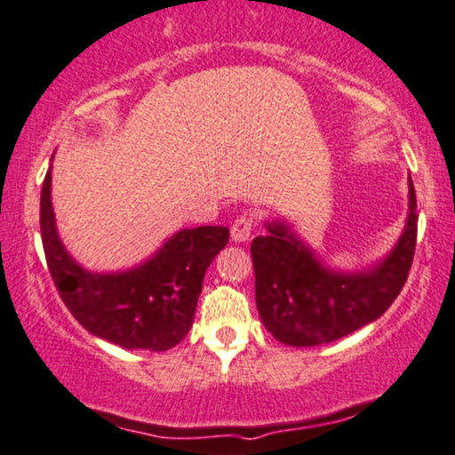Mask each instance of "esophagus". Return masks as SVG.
I'll return each instance as SVG.
<instances>
[{"label":"esophagus","mask_w":455,"mask_h":455,"mask_svg":"<svg viewBox=\"0 0 455 455\" xmlns=\"http://www.w3.org/2000/svg\"><path fill=\"white\" fill-rule=\"evenodd\" d=\"M253 227H256V220H253V216H250V214L237 216V220L231 224V237H233L235 243H245V241H250L251 233H253Z\"/></svg>","instance_id":"esophagus-1"}]
</instances>
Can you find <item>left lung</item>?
<instances>
[{"label":"left lung","mask_w":455,"mask_h":455,"mask_svg":"<svg viewBox=\"0 0 455 455\" xmlns=\"http://www.w3.org/2000/svg\"><path fill=\"white\" fill-rule=\"evenodd\" d=\"M410 212L402 237L371 268L343 272L326 266L283 220L251 241L256 304L272 337L293 347L337 341L383 316L408 281L416 250V191L408 179Z\"/></svg>","instance_id":"obj_1"}]
</instances>
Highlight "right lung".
<instances>
[{
  "instance_id": "add662e5",
  "label": "right lung",
  "mask_w": 455,
  "mask_h": 455,
  "mask_svg": "<svg viewBox=\"0 0 455 455\" xmlns=\"http://www.w3.org/2000/svg\"><path fill=\"white\" fill-rule=\"evenodd\" d=\"M41 239L53 284L78 324L124 349L166 351L189 332L204 275L228 243V228H183L135 268L87 270L58 235L50 171L41 189Z\"/></svg>"
}]
</instances>
